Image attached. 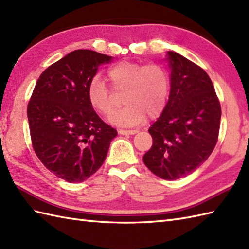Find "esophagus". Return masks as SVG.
Instances as JSON below:
<instances>
[{
  "mask_svg": "<svg viewBox=\"0 0 249 249\" xmlns=\"http://www.w3.org/2000/svg\"><path fill=\"white\" fill-rule=\"evenodd\" d=\"M119 134L120 135H135L138 133V130H125V129H119Z\"/></svg>",
  "mask_w": 249,
  "mask_h": 249,
  "instance_id": "esophagus-1",
  "label": "esophagus"
}]
</instances>
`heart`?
I'll return each instance as SVG.
<instances>
[{
  "label": "heart",
  "instance_id": "obj_1",
  "mask_svg": "<svg viewBox=\"0 0 249 249\" xmlns=\"http://www.w3.org/2000/svg\"><path fill=\"white\" fill-rule=\"evenodd\" d=\"M110 89L99 78H93L88 87V100L97 113L111 116L119 105L116 95L124 93L127 105L118 111L111 122L119 126H136L145 121L157 119L165 110L170 92V76L158 63L142 64L122 61L108 71Z\"/></svg>",
  "mask_w": 249,
  "mask_h": 249
}]
</instances>
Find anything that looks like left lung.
Instances as JSON below:
<instances>
[{
  "instance_id": "1",
  "label": "left lung",
  "mask_w": 249,
  "mask_h": 249,
  "mask_svg": "<svg viewBox=\"0 0 249 249\" xmlns=\"http://www.w3.org/2000/svg\"><path fill=\"white\" fill-rule=\"evenodd\" d=\"M170 96L149 129L151 149L144 165L163 179H178L208 160L217 143L221 108L212 80L201 68L177 52H168Z\"/></svg>"
}]
</instances>
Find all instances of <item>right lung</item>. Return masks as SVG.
I'll return each instance as SVG.
<instances>
[{
    "label": "right lung",
    "instance_id": "obj_1",
    "mask_svg": "<svg viewBox=\"0 0 249 249\" xmlns=\"http://www.w3.org/2000/svg\"><path fill=\"white\" fill-rule=\"evenodd\" d=\"M111 56L79 49L41 72L28 104L31 141L49 171L70 183L83 182L102 167L118 135L88 100L98 66Z\"/></svg>",
    "mask_w": 249,
    "mask_h": 249
}]
</instances>
